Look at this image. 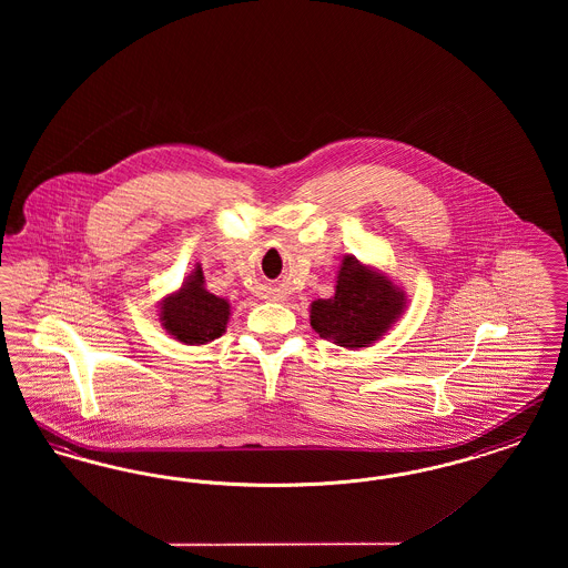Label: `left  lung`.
I'll list each match as a JSON object with an SVG mask.
<instances>
[{
    "instance_id": "8db88e82",
    "label": "left lung",
    "mask_w": 568,
    "mask_h": 568,
    "mask_svg": "<svg viewBox=\"0 0 568 568\" xmlns=\"http://www.w3.org/2000/svg\"><path fill=\"white\" fill-rule=\"evenodd\" d=\"M403 306L405 294L396 292L392 281L347 257L334 297L311 304V325L341 347H368L403 313Z\"/></svg>"
}]
</instances>
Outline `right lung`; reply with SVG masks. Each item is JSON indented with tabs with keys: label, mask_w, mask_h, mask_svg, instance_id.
Segmentation results:
<instances>
[{
	"label": "right lung",
	"mask_w": 568,
	"mask_h": 568,
	"mask_svg": "<svg viewBox=\"0 0 568 568\" xmlns=\"http://www.w3.org/2000/svg\"><path fill=\"white\" fill-rule=\"evenodd\" d=\"M230 304L223 297L204 290V274L197 268L176 296L168 297L162 306L165 329L187 345H204L215 341L227 325Z\"/></svg>",
	"instance_id": "obj_1"
}]
</instances>
